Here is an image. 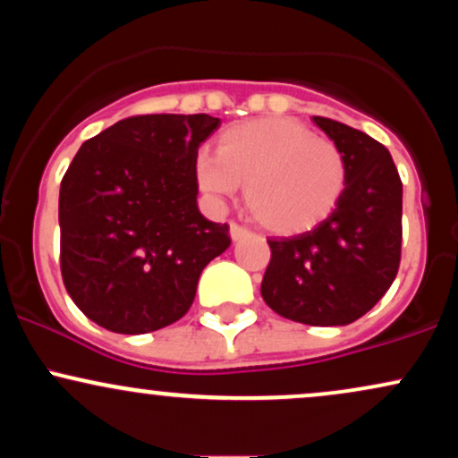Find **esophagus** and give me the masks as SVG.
Returning <instances> with one entry per match:
<instances>
[{"instance_id": "esophagus-1", "label": "esophagus", "mask_w": 458, "mask_h": 458, "mask_svg": "<svg viewBox=\"0 0 458 458\" xmlns=\"http://www.w3.org/2000/svg\"><path fill=\"white\" fill-rule=\"evenodd\" d=\"M247 233H250V230H247L245 225H241V224H236V222H230V236H233V241L243 239Z\"/></svg>"}]
</instances>
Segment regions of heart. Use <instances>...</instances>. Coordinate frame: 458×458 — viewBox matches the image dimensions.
Returning a JSON list of instances; mask_svg holds the SVG:
<instances>
[{
	"instance_id": "heart-1",
	"label": "heart",
	"mask_w": 458,
	"mask_h": 458,
	"mask_svg": "<svg viewBox=\"0 0 458 458\" xmlns=\"http://www.w3.org/2000/svg\"><path fill=\"white\" fill-rule=\"evenodd\" d=\"M196 181L224 199L245 185V204L262 228L297 234L317 228L344 196L349 165L343 148L293 118L236 124L217 140V155L198 157Z\"/></svg>"
}]
</instances>
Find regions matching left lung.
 <instances>
[{
	"instance_id": "8db88e82",
	"label": "left lung",
	"mask_w": 458,
	"mask_h": 458,
	"mask_svg": "<svg viewBox=\"0 0 458 458\" xmlns=\"http://www.w3.org/2000/svg\"><path fill=\"white\" fill-rule=\"evenodd\" d=\"M314 123L349 165L344 196L310 233L267 239L262 299L273 312L314 327L349 325L386 295L401 267L403 182L383 144L338 120Z\"/></svg>"
}]
</instances>
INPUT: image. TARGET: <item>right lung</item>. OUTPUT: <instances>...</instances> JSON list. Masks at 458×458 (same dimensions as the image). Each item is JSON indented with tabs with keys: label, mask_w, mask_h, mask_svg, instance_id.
<instances>
[{
	"label": "right lung",
	"mask_w": 458,
	"mask_h": 458,
	"mask_svg": "<svg viewBox=\"0 0 458 458\" xmlns=\"http://www.w3.org/2000/svg\"><path fill=\"white\" fill-rule=\"evenodd\" d=\"M222 120L146 114L83 146L60 185V269L75 306L115 334H148L191 308L230 245L198 211V148Z\"/></svg>",
	"instance_id": "right-lung-1"
}]
</instances>
